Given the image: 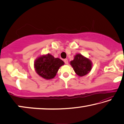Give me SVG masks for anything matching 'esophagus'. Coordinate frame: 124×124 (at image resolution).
<instances>
[{
    "instance_id": "obj_1",
    "label": "esophagus",
    "mask_w": 124,
    "mask_h": 124,
    "mask_svg": "<svg viewBox=\"0 0 124 124\" xmlns=\"http://www.w3.org/2000/svg\"><path fill=\"white\" fill-rule=\"evenodd\" d=\"M64 62H65V64H68V59H64Z\"/></svg>"
}]
</instances>
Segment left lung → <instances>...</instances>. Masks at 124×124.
I'll use <instances>...</instances> for the list:
<instances>
[{
	"instance_id": "left-lung-1",
	"label": "left lung",
	"mask_w": 124,
	"mask_h": 124,
	"mask_svg": "<svg viewBox=\"0 0 124 124\" xmlns=\"http://www.w3.org/2000/svg\"><path fill=\"white\" fill-rule=\"evenodd\" d=\"M70 64L76 74L80 77L87 74L92 69V62L81 54H77Z\"/></svg>"
}]
</instances>
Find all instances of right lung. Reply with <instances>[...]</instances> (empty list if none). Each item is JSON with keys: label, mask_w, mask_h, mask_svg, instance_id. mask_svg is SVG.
Masks as SVG:
<instances>
[{"label": "right lung", "mask_w": 124, "mask_h": 124, "mask_svg": "<svg viewBox=\"0 0 124 124\" xmlns=\"http://www.w3.org/2000/svg\"><path fill=\"white\" fill-rule=\"evenodd\" d=\"M34 64L37 74L45 79H51L55 77L59 68L63 65L64 62L48 54L37 58Z\"/></svg>", "instance_id": "add662e5"}]
</instances>
